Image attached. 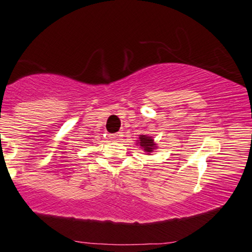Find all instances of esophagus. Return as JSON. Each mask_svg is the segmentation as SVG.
I'll use <instances>...</instances> for the list:
<instances>
[{
	"label": "esophagus",
	"mask_w": 252,
	"mask_h": 252,
	"mask_svg": "<svg viewBox=\"0 0 252 252\" xmlns=\"http://www.w3.org/2000/svg\"><path fill=\"white\" fill-rule=\"evenodd\" d=\"M121 137H122V134H121V132L110 135V138H112V140H121Z\"/></svg>",
	"instance_id": "34e87169"
}]
</instances>
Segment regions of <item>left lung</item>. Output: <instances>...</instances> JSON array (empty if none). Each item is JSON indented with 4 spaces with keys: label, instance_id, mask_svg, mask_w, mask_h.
<instances>
[{
    "label": "left lung",
    "instance_id": "8db88e82",
    "mask_svg": "<svg viewBox=\"0 0 252 252\" xmlns=\"http://www.w3.org/2000/svg\"><path fill=\"white\" fill-rule=\"evenodd\" d=\"M140 146L142 147V148L144 149V152H147V153L153 152V149L156 147L154 144V140H153L152 137H149V136H146V135L140 136Z\"/></svg>",
    "mask_w": 252,
    "mask_h": 252
}]
</instances>
